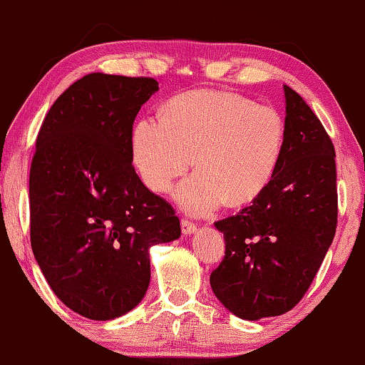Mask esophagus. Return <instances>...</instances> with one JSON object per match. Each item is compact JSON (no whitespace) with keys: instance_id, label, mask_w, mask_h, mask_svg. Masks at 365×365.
<instances>
[{"instance_id":"esophagus-1","label":"esophagus","mask_w":365,"mask_h":365,"mask_svg":"<svg viewBox=\"0 0 365 365\" xmlns=\"http://www.w3.org/2000/svg\"><path fill=\"white\" fill-rule=\"evenodd\" d=\"M195 230H197V225H195L192 220H188V218L182 220V233L183 235H192Z\"/></svg>"}]
</instances>
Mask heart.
<instances>
[{"label": "heart", "instance_id": "obj_1", "mask_svg": "<svg viewBox=\"0 0 365 365\" xmlns=\"http://www.w3.org/2000/svg\"><path fill=\"white\" fill-rule=\"evenodd\" d=\"M286 127L279 112L248 97L198 91L168 101L160 120H140L132 132V155L143 183L165 193L192 167L197 173L177 190L192 213L223 202H255L273 180L284 150Z\"/></svg>", "mask_w": 365, "mask_h": 365}]
</instances>
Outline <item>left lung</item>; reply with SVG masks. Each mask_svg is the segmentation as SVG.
<instances>
[{"instance_id":"left-lung-1","label":"left lung","mask_w":365,"mask_h":365,"mask_svg":"<svg viewBox=\"0 0 365 365\" xmlns=\"http://www.w3.org/2000/svg\"><path fill=\"white\" fill-rule=\"evenodd\" d=\"M286 142L268 188L215 223L225 258L210 276L215 296L241 319L281 316L302 299L337 225L336 152L304 99L284 86Z\"/></svg>"}]
</instances>
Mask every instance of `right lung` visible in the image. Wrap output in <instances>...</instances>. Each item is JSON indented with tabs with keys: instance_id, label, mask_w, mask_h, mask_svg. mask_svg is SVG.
I'll return each mask as SVG.
<instances>
[{
	"instance_id": "right-lung-1",
	"label": "right lung",
	"mask_w": 365,
	"mask_h": 365,
	"mask_svg": "<svg viewBox=\"0 0 365 365\" xmlns=\"http://www.w3.org/2000/svg\"><path fill=\"white\" fill-rule=\"evenodd\" d=\"M158 91L152 78L94 73L46 114L29 172L31 248L69 309L109 321L150 283V246L180 236L175 210L132 165V125Z\"/></svg>"
}]
</instances>
